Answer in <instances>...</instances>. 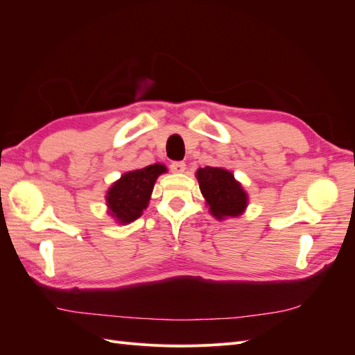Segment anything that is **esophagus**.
<instances>
[{
  "label": "esophagus",
  "mask_w": 355,
  "mask_h": 355,
  "mask_svg": "<svg viewBox=\"0 0 355 355\" xmlns=\"http://www.w3.org/2000/svg\"><path fill=\"white\" fill-rule=\"evenodd\" d=\"M170 168H171V171H175V173H184L187 166L184 161H173V163L170 164Z\"/></svg>",
  "instance_id": "esophagus-1"
}]
</instances>
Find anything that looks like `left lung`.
I'll return each mask as SVG.
<instances>
[{
    "instance_id": "8db88e82",
    "label": "left lung",
    "mask_w": 355,
    "mask_h": 355,
    "mask_svg": "<svg viewBox=\"0 0 355 355\" xmlns=\"http://www.w3.org/2000/svg\"><path fill=\"white\" fill-rule=\"evenodd\" d=\"M197 179L214 218H234L244 211L247 196L231 171L207 166L197 171Z\"/></svg>"
}]
</instances>
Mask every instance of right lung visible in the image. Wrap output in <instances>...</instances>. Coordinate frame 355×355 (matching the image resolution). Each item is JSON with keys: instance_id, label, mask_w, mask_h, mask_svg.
I'll return each mask as SVG.
<instances>
[{"instance_id": "1", "label": "right lung", "mask_w": 355, "mask_h": 355, "mask_svg": "<svg viewBox=\"0 0 355 355\" xmlns=\"http://www.w3.org/2000/svg\"><path fill=\"white\" fill-rule=\"evenodd\" d=\"M164 171L163 164H153L123 175L106 194L112 216L121 223H130L141 216L148 206L157 178Z\"/></svg>"}]
</instances>
